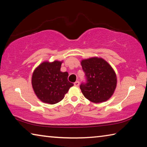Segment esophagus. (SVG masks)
<instances>
[{
	"label": "esophagus",
	"instance_id": "obj_1",
	"mask_svg": "<svg viewBox=\"0 0 147 147\" xmlns=\"http://www.w3.org/2000/svg\"><path fill=\"white\" fill-rule=\"evenodd\" d=\"M74 86L78 87V86H79V82H78V81H76V82H75L74 83Z\"/></svg>",
	"mask_w": 147,
	"mask_h": 147
}]
</instances>
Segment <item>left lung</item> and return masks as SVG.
Returning <instances> with one entry per match:
<instances>
[{
    "mask_svg": "<svg viewBox=\"0 0 147 147\" xmlns=\"http://www.w3.org/2000/svg\"><path fill=\"white\" fill-rule=\"evenodd\" d=\"M80 63L87 78V83L80 87L84 96L93 103L104 102L110 98L117 83L112 67L98 57L84 59Z\"/></svg>",
    "mask_w": 147,
    "mask_h": 147,
    "instance_id": "left-lung-1",
    "label": "left lung"
}]
</instances>
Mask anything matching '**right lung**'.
<instances>
[{"label":"right lung","instance_id":"1","mask_svg":"<svg viewBox=\"0 0 147 147\" xmlns=\"http://www.w3.org/2000/svg\"><path fill=\"white\" fill-rule=\"evenodd\" d=\"M62 63L63 61H45L32 73V88L37 97L44 103L54 104L59 102L74 86L68 81L67 72L60 71Z\"/></svg>","mask_w":147,"mask_h":147}]
</instances>
